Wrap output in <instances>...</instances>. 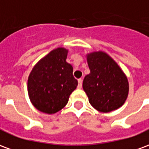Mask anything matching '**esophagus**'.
Returning <instances> with one entry per match:
<instances>
[{"instance_id":"34e87169","label":"esophagus","mask_w":149,"mask_h":149,"mask_svg":"<svg viewBox=\"0 0 149 149\" xmlns=\"http://www.w3.org/2000/svg\"><path fill=\"white\" fill-rule=\"evenodd\" d=\"M82 87V79H78V88H81Z\"/></svg>"}]
</instances>
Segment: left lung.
Segmentation results:
<instances>
[{
	"mask_svg": "<svg viewBox=\"0 0 149 149\" xmlns=\"http://www.w3.org/2000/svg\"><path fill=\"white\" fill-rule=\"evenodd\" d=\"M90 73L85 76L83 88L91 105L109 112L123 105L128 94V82L119 65L103 52L87 55Z\"/></svg>",
	"mask_w": 149,
	"mask_h": 149,
	"instance_id": "obj_1",
	"label": "left lung"
}]
</instances>
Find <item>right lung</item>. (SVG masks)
<instances>
[{
	"instance_id": "1",
	"label": "right lung",
	"mask_w": 149,
	"mask_h": 149,
	"mask_svg": "<svg viewBox=\"0 0 149 149\" xmlns=\"http://www.w3.org/2000/svg\"><path fill=\"white\" fill-rule=\"evenodd\" d=\"M68 50H52L35 65L28 79V93L32 104L39 111L55 113L67 104L78 82L73 68L66 62Z\"/></svg>"
}]
</instances>
